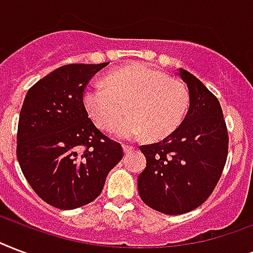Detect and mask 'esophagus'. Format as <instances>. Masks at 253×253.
Segmentation results:
<instances>
[{
    "instance_id": "esophagus-1",
    "label": "esophagus",
    "mask_w": 253,
    "mask_h": 253,
    "mask_svg": "<svg viewBox=\"0 0 253 253\" xmlns=\"http://www.w3.org/2000/svg\"><path fill=\"white\" fill-rule=\"evenodd\" d=\"M122 147H123V151L126 152V154H127V152L132 151V150L135 148V147H132V146H128V144H123Z\"/></svg>"
}]
</instances>
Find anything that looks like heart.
<instances>
[{"label":"heart","instance_id":"obj_1","mask_svg":"<svg viewBox=\"0 0 253 253\" xmlns=\"http://www.w3.org/2000/svg\"><path fill=\"white\" fill-rule=\"evenodd\" d=\"M84 105L96 126L106 131L113 128L127 107L130 115L114 128L122 139L144 134L150 139H162L182 125L190 94L186 84L163 71L135 65L111 73L105 86L86 88Z\"/></svg>","mask_w":253,"mask_h":253}]
</instances>
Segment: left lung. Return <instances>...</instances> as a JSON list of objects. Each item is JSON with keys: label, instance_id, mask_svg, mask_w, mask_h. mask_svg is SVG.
Segmentation results:
<instances>
[{"label": "left lung", "instance_id": "8db88e82", "mask_svg": "<svg viewBox=\"0 0 253 253\" xmlns=\"http://www.w3.org/2000/svg\"><path fill=\"white\" fill-rule=\"evenodd\" d=\"M190 109L182 125L161 142L140 146L146 169L138 176L144 203L166 215L195 210L211 195L228 154V132L217 98L195 75L179 69Z\"/></svg>", "mask_w": 253, "mask_h": 253}]
</instances>
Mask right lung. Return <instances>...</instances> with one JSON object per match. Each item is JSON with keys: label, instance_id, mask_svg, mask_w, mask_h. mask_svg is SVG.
I'll list each match as a JSON object with an SVG mask.
<instances>
[{"label": "right lung", "instance_id": "add662e5", "mask_svg": "<svg viewBox=\"0 0 253 253\" xmlns=\"http://www.w3.org/2000/svg\"><path fill=\"white\" fill-rule=\"evenodd\" d=\"M107 65L58 67L29 88L19 113L21 169L37 195L59 210L95 200L123 158L122 146L96 128L84 105V87Z\"/></svg>", "mask_w": 253, "mask_h": 253}]
</instances>
